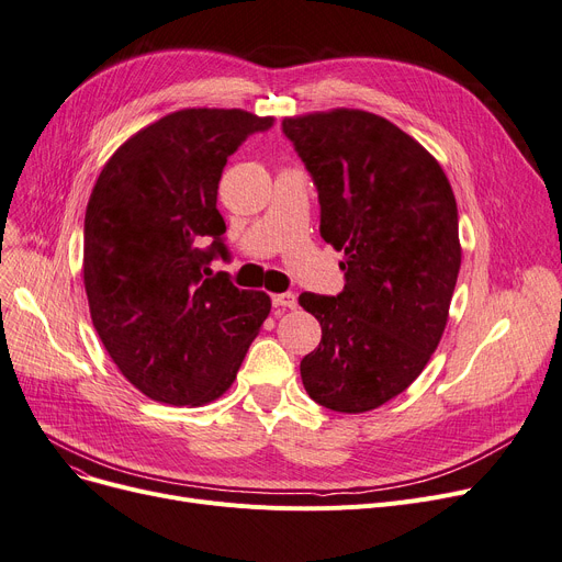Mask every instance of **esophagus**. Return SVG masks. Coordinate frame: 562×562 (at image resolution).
<instances>
[{
	"label": "esophagus",
	"instance_id": "esophagus-1",
	"mask_svg": "<svg viewBox=\"0 0 562 562\" xmlns=\"http://www.w3.org/2000/svg\"><path fill=\"white\" fill-rule=\"evenodd\" d=\"M273 305L276 307H284V310H296L299 307V299L294 294H278V296H273Z\"/></svg>",
	"mask_w": 562,
	"mask_h": 562
}]
</instances>
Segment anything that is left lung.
<instances>
[{
	"label": "left lung",
	"mask_w": 562,
	"mask_h": 562,
	"mask_svg": "<svg viewBox=\"0 0 562 562\" xmlns=\"http://www.w3.org/2000/svg\"><path fill=\"white\" fill-rule=\"evenodd\" d=\"M322 204V238L345 252L339 296L301 294L322 324L301 360L307 395L364 413L420 376L443 337L461 266L459 217L443 167L387 119L335 108L286 116Z\"/></svg>",
	"instance_id": "obj_1"
}]
</instances>
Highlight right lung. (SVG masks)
Instances as JSON below:
<instances>
[{"label":"right lung","instance_id":"1","mask_svg":"<svg viewBox=\"0 0 562 562\" xmlns=\"http://www.w3.org/2000/svg\"><path fill=\"white\" fill-rule=\"evenodd\" d=\"M271 124L246 110L186 108L131 135L95 179L82 259L91 322L119 372L154 402L223 397L271 312L266 291L209 268L227 257L215 209L227 158Z\"/></svg>","mask_w":562,"mask_h":562}]
</instances>
